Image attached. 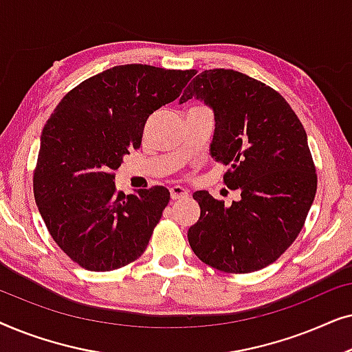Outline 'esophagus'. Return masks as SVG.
<instances>
[{"instance_id": "obj_1", "label": "esophagus", "mask_w": 352, "mask_h": 352, "mask_svg": "<svg viewBox=\"0 0 352 352\" xmlns=\"http://www.w3.org/2000/svg\"><path fill=\"white\" fill-rule=\"evenodd\" d=\"M170 195L173 200H179V199H186V197L189 195V192H187L184 187H181V186H173L170 189Z\"/></svg>"}]
</instances>
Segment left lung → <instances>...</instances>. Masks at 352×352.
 <instances>
[{
	"mask_svg": "<svg viewBox=\"0 0 352 352\" xmlns=\"http://www.w3.org/2000/svg\"><path fill=\"white\" fill-rule=\"evenodd\" d=\"M192 98L213 109L211 157L229 165L224 184L240 199L224 206L197 190L200 218L187 232L190 248L218 271H259L295 242L314 201L317 175L306 131L276 89L240 72H201L179 104Z\"/></svg>",
	"mask_w": 352,
	"mask_h": 352,
	"instance_id": "1",
	"label": "left lung"
}]
</instances>
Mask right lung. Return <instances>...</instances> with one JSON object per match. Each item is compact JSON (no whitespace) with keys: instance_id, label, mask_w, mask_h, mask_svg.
I'll use <instances>...</instances> for the list:
<instances>
[{"instance_id":"obj_1","label":"right lung","mask_w":352,"mask_h":352,"mask_svg":"<svg viewBox=\"0 0 352 352\" xmlns=\"http://www.w3.org/2000/svg\"><path fill=\"white\" fill-rule=\"evenodd\" d=\"M194 75L112 67L67 93L46 122L33 194L51 237L81 267L113 271L146 252L170 190L155 186L124 195L113 171L141 146L147 118L179 98Z\"/></svg>"}]
</instances>
